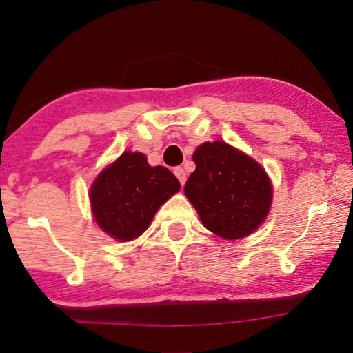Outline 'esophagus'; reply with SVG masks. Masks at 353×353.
Returning <instances> with one entry per match:
<instances>
[{"instance_id": "34e87169", "label": "esophagus", "mask_w": 353, "mask_h": 353, "mask_svg": "<svg viewBox=\"0 0 353 353\" xmlns=\"http://www.w3.org/2000/svg\"><path fill=\"white\" fill-rule=\"evenodd\" d=\"M174 174L179 179V182H181V185H183L185 181H187V172H185V170L182 168V166H177V168H174Z\"/></svg>"}]
</instances>
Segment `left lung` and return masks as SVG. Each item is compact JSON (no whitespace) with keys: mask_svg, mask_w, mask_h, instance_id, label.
Returning <instances> with one entry per match:
<instances>
[{"mask_svg":"<svg viewBox=\"0 0 353 353\" xmlns=\"http://www.w3.org/2000/svg\"><path fill=\"white\" fill-rule=\"evenodd\" d=\"M193 162L196 170L183 191L202 224L225 240L259 229L272 202V185L261 165L225 141L202 143Z\"/></svg>","mask_w":353,"mask_h":353,"instance_id":"1","label":"left lung"}]
</instances>
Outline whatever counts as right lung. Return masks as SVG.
Instances as JSON below:
<instances>
[{"label":"right lung","mask_w":353,"mask_h":353,"mask_svg":"<svg viewBox=\"0 0 353 353\" xmlns=\"http://www.w3.org/2000/svg\"><path fill=\"white\" fill-rule=\"evenodd\" d=\"M179 190L181 183L168 168L151 166L141 152H123L92 185L94 221L118 241L135 240Z\"/></svg>","instance_id":"obj_1"}]
</instances>
